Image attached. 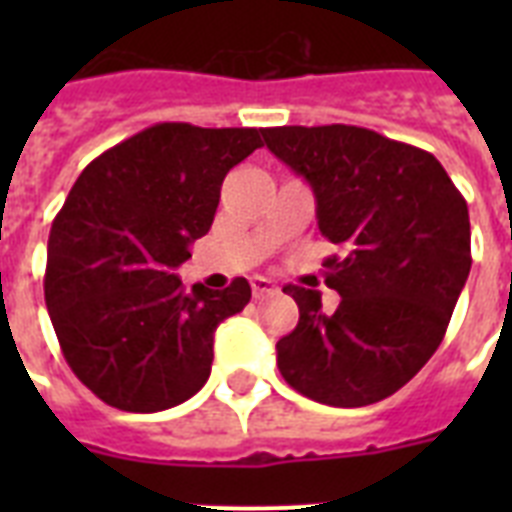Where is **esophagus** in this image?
<instances>
[{
  "label": "esophagus",
  "instance_id": "obj_1",
  "mask_svg": "<svg viewBox=\"0 0 512 512\" xmlns=\"http://www.w3.org/2000/svg\"><path fill=\"white\" fill-rule=\"evenodd\" d=\"M271 292H276V284H273V281L263 279V276H255V279H252V295L263 297L271 295Z\"/></svg>",
  "mask_w": 512,
  "mask_h": 512
}]
</instances>
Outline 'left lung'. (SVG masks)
Segmentation results:
<instances>
[{"instance_id": "left-lung-1", "label": "left lung", "mask_w": 512, "mask_h": 512, "mask_svg": "<svg viewBox=\"0 0 512 512\" xmlns=\"http://www.w3.org/2000/svg\"><path fill=\"white\" fill-rule=\"evenodd\" d=\"M265 146L303 175L319 231L345 247L321 292L289 284L300 321L276 342L281 377L327 406H369L404 388L441 345L470 273V217L436 156L374 130L271 127Z\"/></svg>"}]
</instances>
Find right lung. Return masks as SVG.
<instances>
[{"mask_svg":"<svg viewBox=\"0 0 512 512\" xmlns=\"http://www.w3.org/2000/svg\"><path fill=\"white\" fill-rule=\"evenodd\" d=\"M263 130L154 124L84 167L52 220L44 303L68 366L122 412H162L204 388L215 329L252 297L177 268L215 220L228 170L263 146Z\"/></svg>","mask_w":512,"mask_h":512,"instance_id":"add662e5","label":"right lung"}]
</instances>
